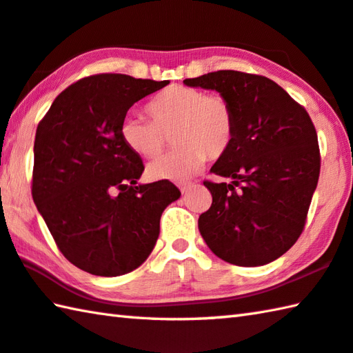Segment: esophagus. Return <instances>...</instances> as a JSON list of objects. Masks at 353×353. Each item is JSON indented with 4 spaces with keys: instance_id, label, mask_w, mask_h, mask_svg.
Listing matches in <instances>:
<instances>
[{
    "instance_id": "esophagus-1",
    "label": "esophagus",
    "mask_w": 353,
    "mask_h": 353,
    "mask_svg": "<svg viewBox=\"0 0 353 353\" xmlns=\"http://www.w3.org/2000/svg\"><path fill=\"white\" fill-rule=\"evenodd\" d=\"M194 187V183H191V182H182V183H179V188H181V191L183 194H187L188 191Z\"/></svg>"
}]
</instances>
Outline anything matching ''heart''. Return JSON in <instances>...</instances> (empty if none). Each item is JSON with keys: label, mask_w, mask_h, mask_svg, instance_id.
Here are the masks:
<instances>
[{"label": "heart", "mask_w": 353, "mask_h": 353, "mask_svg": "<svg viewBox=\"0 0 353 353\" xmlns=\"http://www.w3.org/2000/svg\"><path fill=\"white\" fill-rule=\"evenodd\" d=\"M151 117H126L120 136L136 154L157 157L170 137L174 151L152 160L146 166L151 179L182 181L201 168L205 157L216 160L228 151L234 136V111L221 94H207L188 86H170L160 91L148 105Z\"/></svg>", "instance_id": "obj_1"}]
</instances>
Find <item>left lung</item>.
Here are the masks:
<instances>
[{"label":"left lung","instance_id":"left-lung-1","mask_svg":"<svg viewBox=\"0 0 353 353\" xmlns=\"http://www.w3.org/2000/svg\"><path fill=\"white\" fill-rule=\"evenodd\" d=\"M183 83L223 95L236 119L232 145L211 166L232 182H203L213 202L199 217V232L217 258L265 265L283 256L305 225L321 163L315 126L267 77L217 70Z\"/></svg>","mask_w":353,"mask_h":353}]
</instances>
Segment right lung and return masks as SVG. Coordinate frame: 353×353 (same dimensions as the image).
<instances>
[{"mask_svg":"<svg viewBox=\"0 0 353 353\" xmlns=\"http://www.w3.org/2000/svg\"><path fill=\"white\" fill-rule=\"evenodd\" d=\"M168 83L86 77L54 100L37 128L32 197L65 258L95 276L142 265L163 210L181 197L168 181L137 183L143 162L120 136L128 110Z\"/></svg>","mask_w":353,"mask_h":353,"instance_id":"add662e5","label":"right lung"}]
</instances>
